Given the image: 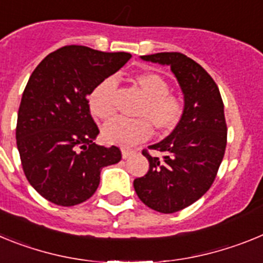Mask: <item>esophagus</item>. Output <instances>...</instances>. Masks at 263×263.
Wrapping results in <instances>:
<instances>
[{
  "instance_id": "1",
  "label": "esophagus",
  "mask_w": 263,
  "mask_h": 263,
  "mask_svg": "<svg viewBox=\"0 0 263 263\" xmlns=\"http://www.w3.org/2000/svg\"><path fill=\"white\" fill-rule=\"evenodd\" d=\"M121 153H122V158H124V159H126L130 155L134 154L133 150H129V148H121Z\"/></svg>"
}]
</instances>
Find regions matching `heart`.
Here are the masks:
<instances>
[{
  "label": "heart",
  "instance_id": "b5f03b06",
  "mask_svg": "<svg viewBox=\"0 0 263 263\" xmlns=\"http://www.w3.org/2000/svg\"><path fill=\"white\" fill-rule=\"evenodd\" d=\"M133 84L145 100L139 105L136 120L116 118L103 127V139L109 145L133 146L152 136L153 127L159 133H168L180 122L184 111L182 99L170 92L168 81L154 72H143L133 78ZM116 81L105 79L92 89L88 104L92 116L101 121L116 113Z\"/></svg>",
  "mask_w": 263,
  "mask_h": 263
}]
</instances>
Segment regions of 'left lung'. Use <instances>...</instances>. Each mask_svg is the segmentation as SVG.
Returning a JSON list of instances; mask_svg holds the SVG:
<instances>
[{"instance_id": "1", "label": "left lung", "mask_w": 263, "mask_h": 263, "mask_svg": "<svg viewBox=\"0 0 263 263\" xmlns=\"http://www.w3.org/2000/svg\"><path fill=\"white\" fill-rule=\"evenodd\" d=\"M143 60L171 67L184 93V111L167 138L147 150L148 171L134 180L143 204L160 213H174L199 200L211 188L227 147L224 103L217 84L203 67L180 52H158Z\"/></svg>"}]
</instances>
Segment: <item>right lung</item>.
<instances>
[{
  "label": "right lung",
  "mask_w": 263,
  "mask_h": 263,
  "mask_svg": "<svg viewBox=\"0 0 263 263\" xmlns=\"http://www.w3.org/2000/svg\"><path fill=\"white\" fill-rule=\"evenodd\" d=\"M132 58L85 46L48 53L30 76L18 109L15 138L23 173L46 200L72 206L88 200L101 168L118 163L117 146L93 142L99 127L88 95Z\"/></svg>",
  "instance_id": "obj_1"
}]
</instances>
